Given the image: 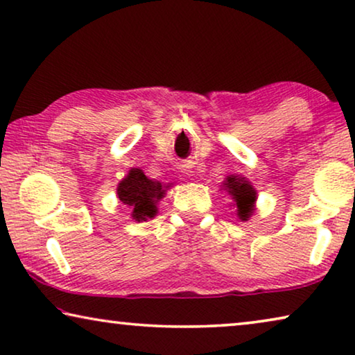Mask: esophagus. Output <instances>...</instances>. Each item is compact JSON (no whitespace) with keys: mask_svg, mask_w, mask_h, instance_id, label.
<instances>
[{"mask_svg":"<svg viewBox=\"0 0 355 355\" xmlns=\"http://www.w3.org/2000/svg\"><path fill=\"white\" fill-rule=\"evenodd\" d=\"M187 172H189V171H187Z\"/></svg>","mask_w":355,"mask_h":355,"instance_id":"obj_1","label":"esophagus"}]
</instances>
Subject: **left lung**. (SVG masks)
<instances>
[{
  "label": "left lung",
  "instance_id": "left-lung-1",
  "mask_svg": "<svg viewBox=\"0 0 355 355\" xmlns=\"http://www.w3.org/2000/svg\"><path fill=\"white\" fill-rule=\"evenodd\" d=\"M223 189L230 193L234 199L237 207V216L242 221L250 218L253 211H255V200H257V189L252 187L250 182H247L244 177L230 175L223 183Z\"/></svg>",
  "mask_w": 355,
  "mask_h": 355
}]
</instances>
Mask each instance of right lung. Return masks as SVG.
Wrapping results in <instances>:
<instances>
[{
    "mask_svg": "<svg viewBox=\"0 0 355 355\" xmlns=\"http://www.w3.org/2000/svg\"><path fill=\"white\" fill-rule=\"evenodd\" d=\"M167 187L148 178L141 168H130L127 177L118 184V198L135 221H146L157 214V202L164 198Z\"/></svg>",
    "mask_w": 355,
    "mask_h": 355,
    "instance_id": "obj_1",
    "label": "right lung"
}]
</instances>
